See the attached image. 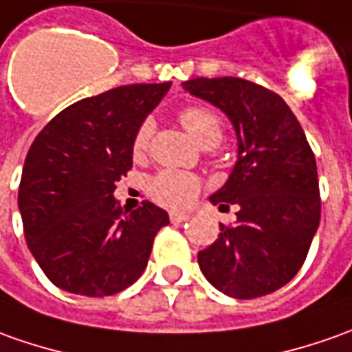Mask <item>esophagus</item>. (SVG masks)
<instances>
[{
	"label": "esophagus",
	"instance_id": "obj_1",
	"mask_svg": "<svg viewBox=\"0 0 352 352\" xmlns=\"http://www.w3.org/2000/svg\"><path fill=\"white\" fill-rule=\"evenodd\" d=\"M188 217H190L188 214H179V212H171V214H169V219H171L173 223H183Z\"/></svg>",
	"mask_w": 352,
	"mask_h": 352
}]
</instances>
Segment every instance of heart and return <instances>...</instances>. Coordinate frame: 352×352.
<instances>
[{
  "label": "heart",
  "mask_w": 352,
  "mask_h": 352,
  "mask_svg": "<svg viewBox=\"0 0 352 352\" xmlns=\"http://www.w3.org/2000/svg\"><path fill=\"white\" fill-rule=\"evenodd\" d=\"M179 121L186 129V133L204 148L219 144V140L223 138L221 121L204 107H185L179 113ZM152 131H154L152 121H144L138 126L133 138L135 156H142L148 150ZM200 186H202L200 179L192 173L179 171V169H162L148 181V192L157 204L179 210V208L188 206L195 200L196 195L200 192Z\"/></svg>",
  "instance_id": "heart-1"
}]
</instances>
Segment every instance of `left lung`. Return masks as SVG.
<instances>
[{
    "label": "left lung",
    "mask_w": 352,
    "mask_h": 352,
    "mask_svg": "<svg viewBox=\"0 0 352 352\" xmlns=\"http://www.w3.org/2000/svg\"><path fill=\"white\" fill-rule=\"evenodd\" d=\"M188 94L219 107L236 133V162L210 200L235 204V226L198 252V266L217 291L256 298L289 283L305 264L320 226L314 152L283 98L235 76L192 78Z\"/></svg>",
    "instance_id": "left-lung-1"
}]
</instances>
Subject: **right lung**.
Here are the masks:
<instances>
[{"instance_id": "add662e5", "label": "right lung", "mask_w": 352, "mask_h": 352, "mask_svg": "<svg viewBox=\"0 0 352 352\" xmlns=\"http://www.w3.org/2000/svg\"><path fill=\"white\" fill-rule=\"evenodd\" d=\"M171 82L117 86L78 100L40 131L26 154L19 212L26 245L47 279L85 296H109L146 270L166 210L133 212L113 198L133 167V138Z\"/></svg>"}]
</instances>
